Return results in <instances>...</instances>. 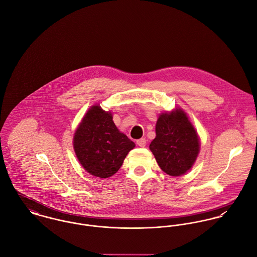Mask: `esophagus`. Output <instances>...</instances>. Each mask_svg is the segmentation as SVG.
Masks as SVG:
<instances>
[{"label":"esophagus","instance_id":"34e87169","mask_svg":"<svg viewBox=\"0 0 257 257\" xmlns=\"http://www.w3.org/2000/svg\"><path fill=\"white\" fill-rule=\"evenodd\" d=\"M137 145L139 146V147H145L146 146V139H144V138H141V139H139V140H137Z\"/></svg>","mask_w":257,"mask_h":257}]
</instances>
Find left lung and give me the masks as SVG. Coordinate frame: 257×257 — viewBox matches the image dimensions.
<instances>
[{"mask_svg":"<svg viewBox=\"0 0 257 257\" xmlns=\"http://www.w3.org/2000/svg\"><path fill=\"white\" fill-rule=\"evenodd\" d=\"M156 138L150 144L160 168L179 176L194 164L199 152V139L186 114L177 109L162 114L156 125Z\"/></svg>","mask_w":257,"mask_h":257,"instance_id":"left-lung-1","label":"left lung"}]
</instances>
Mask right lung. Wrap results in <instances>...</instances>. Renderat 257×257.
I'll return each mask as SVG.
<instances>
[{"label":"right lung","mask_w":257,"mask_h":257,"mask_svg":"<svg viewBox=\"0 0 257 257\" xmlns=\"http://www.w3.org/2000/svg\"><path fill=\"white\" fill-rule=\"evenodd\" d=\"M135 144L120 133L110 112L92 106L74 137V149L81 165L90 174L107 178L120 169Z\"/></svg>","instance_id":"obj_1"}]
</instances>
